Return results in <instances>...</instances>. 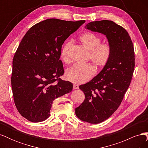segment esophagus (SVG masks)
<instances>
[{"mask_svg": "<svg viewBox=\"0 0 148 148\" xmlns=\"http://www.w3.org/2000/svg\"><path fill=\"white\" fill-rule=\"evenodd\" d=\"M73 89H78L79 88V87H78V85H77V84H73Z\"/></svg>", "mask_w": 148, "mask_h": 148, "instance_id": "obj_1", "label": "esophagus"}]
</instances>
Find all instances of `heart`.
Masks as SVG:
<instances>
[{
    "instance_id": "obj_1",
    "label": "heart",
    "mask_w": 148,
    "mask_h": 148,
    "mask_svg": "<svg viewBox=\"0 0 148 148\" xmlns=\"http://www.w3.org/2000/svg\"><path fill=\"white\" fill-rule=\"evenodd\" d=\"M82 45L89 51V58L98 67L104 66L111 56V47L109 44H101V38L92 33L87 32L79 37ZM71 42H65L61 49L60 59L65 63H69V51ZM96 73V69L91 64L80 65L75 64L65 71V77L75 84H82L91 79Z\"/></svg>"
}]
</instances>
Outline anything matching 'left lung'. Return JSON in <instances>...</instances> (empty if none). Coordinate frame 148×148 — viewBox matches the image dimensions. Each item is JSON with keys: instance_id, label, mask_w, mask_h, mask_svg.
Wrapping results in <instances>:
<instances>
[{"instance_id": "8db88e82", "label": "left lung", "mask_w": 148, "mask_h": 148, "mask_svg": "<svg viewBox=\"0 0 148 148\" xmlns=\"http://www.w3.org/2000/svg\"><path fill=\"white\" fill-rule=\"evenodd\" d=\"M85 28L106 36L111 47L107 64L91 81L82 84L85 99L75 109L81 120L99 123L109 118L121 104L135 68V52L127 31L112 21H92Z\"/></svg>"}]
</instances>
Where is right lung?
<instances>
[{
	"mask_svg": "<svg viewBox=\"0 0 148 148\" xmlns=\"http://www.w3.org/2000/svg\"><path fill=\"white\" fill-rule=\"evenodd\" d=\"M84 22L47 19L22 39L13 59L11 83L16 109L30 122L47 119L53 101L72 90V83L59 79L64 73L60 53L65 40Z\"/></svg>",
	"mask_w": 148,
	"mask_h": 148,
	"instance_id": "add662e5",
	"label": "right lung"
}]
</instances>
